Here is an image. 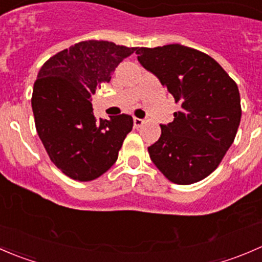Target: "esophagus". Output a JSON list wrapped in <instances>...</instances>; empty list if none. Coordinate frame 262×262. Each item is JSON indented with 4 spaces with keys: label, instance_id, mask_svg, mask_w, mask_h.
Segmentation results:
<instances>
[{
    "label": "esophagus",
    "instance_id": "1",
    "mask_svg": "<svg viewBox=\"0 0 262 262\" xmlns=\"http://www.w3.org/2000/svg\"><path fill=\"white\" fill-rule=\"evenodd\" d=\"M143 123H144V121L142 120V119H139V118H134L133 119V124H134V126H136V128H141V126L143 125Z\"/></svg>",
    "mask_w": 262,
    "mask_h": 262
}]
</instances>
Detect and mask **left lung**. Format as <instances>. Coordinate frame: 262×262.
I'll return each mask as SVG.
<instances>
[{"label": "left lung", "mask_w": 262, "mask_h": 262, "mask_svg": "<svg viewBox=\"0 0 262 262\" xmlns=\"http://www.w3.org/2000/svg\"><path fill=\"white\" fill-rule=\"evenodd\" d=\"M136 53L180 105L172 123L161 124L160 139L148 147L150 160L173 184L203 180L218 167L237 134L242 112L236 82L212 57L181 44Z\"/></svg>", "instance_id": "1"}]
</instances>
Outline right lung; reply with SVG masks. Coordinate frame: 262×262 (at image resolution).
Returning <instances> with one entry per match:
<instances>
[{
    "label": "right lung",
    "mask_w": 262,
    "mask_h": 262,
    "mask_svg": "<svg viewBox=\"0 0 262 262\" xmlns=\"http://www.w3.org/2000/svg\"><path fill=\"white\" fill-rule=\"evenodd\" d=\"M137 48L86 40L49 58L34 83L31 106L38 136L50 161L68 178L91 181L118 160L133 118L97 120L91 96Z\"/></svg>",
    "instance_id": "add662e5"
}]
</instances>
